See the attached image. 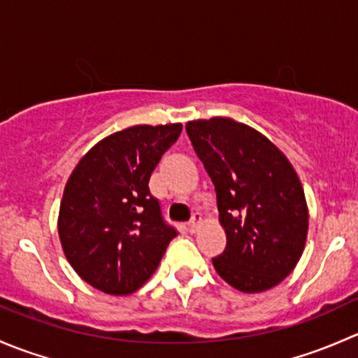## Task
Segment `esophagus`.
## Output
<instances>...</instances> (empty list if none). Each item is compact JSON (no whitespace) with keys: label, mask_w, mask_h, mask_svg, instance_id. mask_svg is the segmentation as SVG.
<instances>
[{"label":"esophagus","mask_w":358,"mask_h":358,"mask_svg":"<svg viewBox=\"0 0 358 358\" xmlns=\"http://www.w3.org/2000/svg\"><path fill=\"white\" fill-rule=\"evenodd\" d=\"M199 223H201V215H199V213H194L192 220H190V222H189V230H190V232H196L197 227H199Z\"/></svg>","instance_id":"1"}]
</instances>
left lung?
I'll use <instances>...</instances> for the list:
<instances>
[{
    "label": "left lung",
    "instance_id": "obj_1",
    "mask_svg": "<svg viewBox=\"0 0 358 358\" xmlns=\"http://www.w3.org/2000/svg\"><path fill=\"white\" fill-rule=\"evenodd\" d=\"M187 135L216 190L227 248L213 258L225 282L262 292L282 282L305 249L308 209L287 157L230 117L189 121Z\"/></svg>",
    "mask_w": 358,
    "mask_h": 358
}]
</instances>
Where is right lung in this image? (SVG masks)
Segmentation results:
<instances>
[{"label": "right lung", "instance_id": "1", "mask_svg": "<svg viewBox=\"0 0 358 358\" xmlns=\"http://www.w3.org/2000/svg\"><path fill=\"white\" fill-rule=\"evenodd\" d=\"M182 124H138L112 133L69 176L59 213L66 258L83 280L107 294H131L156 272L178 236L162 218L149 180Z\"/></svg>", "mask_w": 358, "mask_h": 358}]
</instances>
